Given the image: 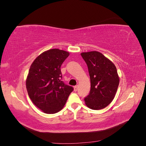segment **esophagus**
<instances>
[{
	"instance_id": "obj_1",
	"label": "esophagus",
	"mask_w": 146,
	"mask_h": 146,
	"mask_svg": "<svg viewBox=\"0 0 146 146\" xmlns=\"http://www.w3.org/2000/svg\"><path fill=\"white\" fill-rule=\"evenodd\" d=\"M74 91H77V90H78V86L77 85V86H75L74 87Z\"/></svg>"
}]
</instances>
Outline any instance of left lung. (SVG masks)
<instances>
[{"label":"left lung","mask_w":146,"mask_h":146,"mask_svg":"<svg viewBox=\"0 0 146 146\" xmlns=\"http://www.w3.org/2000/svg\"><path fill=\"white\" fill-rule=\"evenodd\" d=\"M91 81V90L84 99L85 104L92 110H101L111 102L119 83L117 69L111 61L97 51L83 52Z\"/></svg>","instance_id":"left-lung-1"}]
</instances>
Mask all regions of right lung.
Segmentation results:
<instances>
[{
    "instance_id": "add662e5",
    "label": "right lung",
    "mask_w": 146,
    "mask_h": 146,
    "mask_svg": "<svg viewBox=\"0 0 146 146\" xmlns=\"http://www.w3.org/2000/svg\"><path fill=\"white\" fill-rule=\"evenodd\" d=\"M69 53L53 48L42 53L31 65L26 88L32 102L47 114H54L63 108L74 90L62 81L61 66Z\"/></svg>"
}]
</instances>
